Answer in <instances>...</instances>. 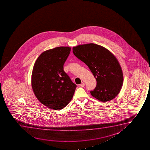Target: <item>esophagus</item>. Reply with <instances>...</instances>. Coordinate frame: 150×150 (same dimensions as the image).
<instances>
[{"label":"esophagus","instance_id":"1","mask_svg":"<svg viewBox=\"0 0 150 150\" xmlns=\"http://www.w3.org/2000/svg\"><path fill=\"white\" fill-rule=\"evenodd\" d=\"M80 86H81V87H84V86H85V83H82L81 84H80Z\"/></svg>","mask_w":150,"mask_h":150}]
</instances>
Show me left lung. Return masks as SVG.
Listing matches in <instances>:
<instances>
[{"instance_id":"left-lung-1","label":"left lung","mask_w":150,"mask_h":150,"mask_svg":"<svg viewBox=\"0 0 150 150\" xmlns=\"http://www.w3.org/2000/svg\"><path fill=\"white\" fill-rule=\"evenodd\" d=\"M74 55L86 64L97 81L91 91L93 96L103 102L111 100L120 91L123 73L119 62L111 52L94 43L73 47Z\"/></svg>"}]
</instances>
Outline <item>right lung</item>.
Wrapping results in <instances>:
<instances>
[{
    "label": "right lung",
    "mask_w": 150,
    "mask_h": 150,
    "mask_svg": "<svg viewBox=\"0 0 150 150\" xmlns=\"http://www.w3.org/2000/svg\"><path fill=\"white\" fill-rule=\"evenodd\" d=\"M71 48L59 47L41 53L35 62L31 84L38 100L53 110H61L71 100L76 84L64 71Z\"/></svg>",
    "instance_id": "1"
}]
</instances>
